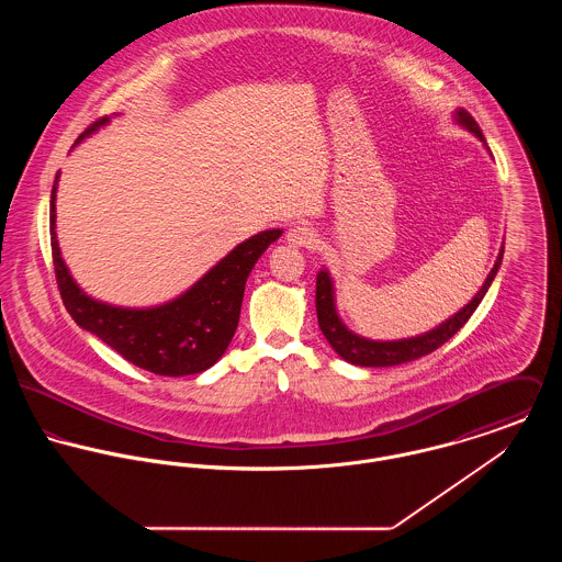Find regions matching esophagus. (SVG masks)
I'll use <instances>...</instances> for the list:
<instances>
[{"label":"esophagus","instance_id":"esophagus-1","mask_svg":"<svg viewBox=\"0 0 562 562\" xmlns=\"http://www.w3.org/2000/svg\"><path fill=\"white\" fill-rule=\"evenodd\" d=\"M285 241L290 246H296V248H312L316 244V234L310 229V227H303V225H296L292 227L288 234H285Z\"/></svg>","mask_w":562,"mask_h":562}]
</instances>
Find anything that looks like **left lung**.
Listing matches in <instances>:
<instances>
[{
    "label": "left lung",
    "mask_w": 562,
    "mask_h": 562,
    "mask_svg": "<svg viewBox=\"0 0 562 562\" xmlns=\"http://www.w3.org/2000/svg\"><path fill=\"white\" fill-rule=\"evenodd\" d=\"M452 116H454L457 125H461L463 130L474 134L484 145V149L488 151L481 127L472 119V114L468 110L457 108ZM502 255H504V244L499 246L497 259H495L491 272L486 274L479 294L461 312H457L448 321L441 322L439 326H435V328H430V330H426L422 335L404 337V339H387V341L361 337V335H357L355 330H350L341 322L339 314H337V305H335L333 279H330L328 270L322 268L318 277H316V312H318V324H321L322 335L326 337L330 348L344 361H348L352 366H361V368H390V366H401V363H406V361L419 359V357L437 350L441 344H446L465 322L472 318V314L481 305L484 294L488 292V288H491V283H493V279H495V274H497V270L502 266Z\"/></svg>",
    "instance_id": "8db88e82"
}]
</instances>
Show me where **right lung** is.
I'll use <instances>...</instances> for the list:
<instances>
[{
  "instance_id": "1",
  "label": "right lung",
  "mask_w": 562,
  "mask_h": 562,
  "mask_svg": "<svg viewBox=\"0 0 562 562\" xmlns=\"http://www.w3.org/2000/svg\"><path fill=\"white\" fill-rule=\"evenodd\" d=\"M110 116L92 123L76 145L105 127ZM56 175L52 188L49 232L63 303L83 330L97 335L130 363L160 374L188 376L212 368L227 350L240 321L246 279L281 229H266L240 241L183 294L154 307H121L86 294L67 268L56 236Z\"/></svg>"
}]
</instances>
